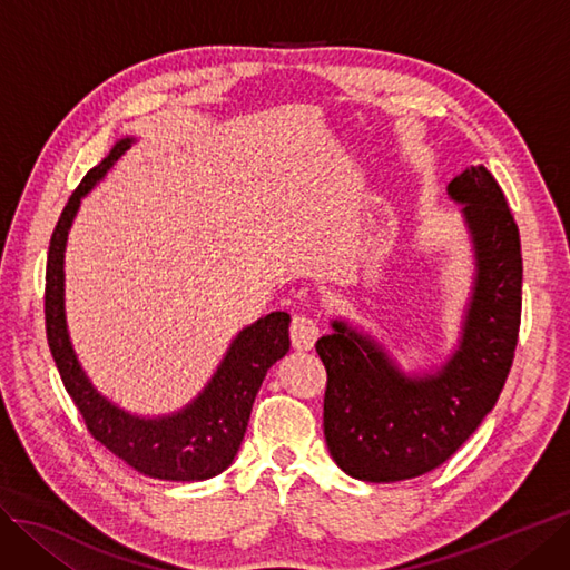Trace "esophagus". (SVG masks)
Wrapping results in <instances>:
<instances>
[{"mask_svg":"<svg viewBox=\"0 0 570 570\" xmlns=\"http://www.w3.org/2000/svg\"><path fill=\"white\" fill-rule=\"evenodd\" d=\"M320 338V324L305 317V314H296L291 320V343L296 350H312Z\"/></svg>","mask_w":570,"mask_h":570,"instance_id":"esophagus-1","label":"esophagus"}]
</instances>
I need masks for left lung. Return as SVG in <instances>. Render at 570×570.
<instances>
[{
    "instance_id": "left-lung-1",
    "label": "left lung",
    "mask_w": 570,
    "mask_h": 570,
    "mask_svg": "<svg viewBox=\"0 0 570 570\" xmlns=\"http://www.w3.org/2000/svg\"><path fill=\"white\" fill-rule=\"evenodd\" d=\"M474 250V286L458 350L432 373L406 375L371 335L343 320L317 341L326 366L324 436L343 472L390 483L444 462L491 413L512 368L521 324L519 227L487 166L449 183Z\"/></svg>"
}]
</instances>
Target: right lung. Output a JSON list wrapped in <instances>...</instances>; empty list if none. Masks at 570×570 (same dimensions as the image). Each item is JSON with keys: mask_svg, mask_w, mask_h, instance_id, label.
<instances>
[{"mask_svg": "<svg viewBox=\"0 0 570 570\" xmlns=\"http://www.w3.org/2000/svg\"><path fill=\"white\" fill-rule=\"evenodd\" d=\"M136 138H121L110 155L83 176L58 218L47 261V338L68 394L79 409L91 436L145 476L164 481H204L227 470L235 460L248 425L253 402L267 368L288 352V312H269L242 328L227 347L218 371L195 402L185 409L140 417L105 399L83 373L72 350L66 324V244L81 197L129 150Z\"/></svg>", "mask_w": 570, "mask_h": 570, "instance_id": "obj_1", "label": "right lung"}]
</instances>
